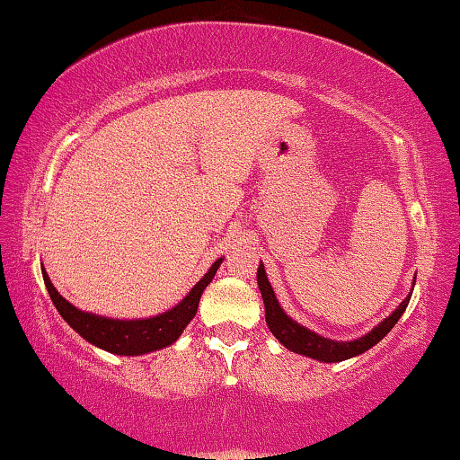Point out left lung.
Segmentation results:
<instances>
[{"mask_svg": "<svg viewBox=\"0 0 460 460\" xmlns=\"http://www.w3.org/2000/svg\"><path fill=\"white\" fill-rule=\"evenodd\" d=\"M257 281H259L262 301H265L267 326L270 332H273V336L291 352L322 360V363H341V360L358 357L363 355L365 350L373 349L375 344L387 336V332H391V328H394L397 320L402 318V314L405 312V307H408L410 297H411V296L405 297L400 304V307H397L391 315H387L381 323H377V326H375L368 334L355 338V341H349V342H338L312 332V330L301 326V323L291 320L289 315L283 312V307L279 305V301H277L275 291L267 279L265 265H262V262L257 270ZM413 285H416V279H413Z\"/></svg>", "mask_w": 460, "mask_h": 460, "instance_id": "obj_1", "label": "left lung"}]
</instances>
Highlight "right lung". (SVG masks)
<instances>
[{
  "label": "right lung",
  "mask_w": 460,
  "mask_h": 460,
  "mask_svg": "<svg viewBox=\"0 0 460 460\" xmlns=\"http://www.w3.org/2000/svg\"><path fill=\"white\" fill-rule=\"evenodd\" d=\"M220 265L222 259H217L214 265L209 267L208 273L193 285V289L187 293L175 307L145 320H114L89 312H81L55 289V285L50 283V277L44 269L42 277L57 312L63 315V320L69 323L75 332L81 334L87 342L97 346V349L111 352V355L138 357L146 355V352L164 349V346L177 341L187 323L193 320L195 312H198L201 293L209 283H212L216 270Z\"/></svg>",
  "instance_id": "1"
}]
</instances>
